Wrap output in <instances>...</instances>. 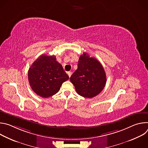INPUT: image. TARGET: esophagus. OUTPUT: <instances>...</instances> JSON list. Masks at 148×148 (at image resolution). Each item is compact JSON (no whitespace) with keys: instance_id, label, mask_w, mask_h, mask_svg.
<instances>
[{"instance_id":"esophagus-1","label":"esophagus","mask_w":148,"mask_h":148,"mask_svg":"<svg viewBox=\"0 0 148 148\" xmlns=\"http://www.w3.org/2000/svg\"><path fill=\"white\" fill-rule=\"evenodd\" d=\"M68 75H69V77H71V74H72V72L71 71H69V72H68Z\"/></svg>"}]
</instances>
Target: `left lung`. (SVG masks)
Returning <instances> with one entry per match:
<instances>
[{"label": "left lung", "instance_id": "8db88e82", "mask_svg": "<svg viewBox=\"0 0 148 148\" xmlns=\"http://www.w3.org/2000/svg\"><path fill=\"white\" fill-rule=\"evenodd\" d=\"M106 74L101 63L87 53L79 58L78 68L70 81L79 95L91 98L99 94L106 84Z\"/></svg>", "mask_w": 148, "mask_h": 148}]
</instances>
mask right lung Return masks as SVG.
<instances>
[{
	"mask_svg": "<svg viewBox=\"0 0 148 148\" xmlns=\"http://www.w3.org/2000/svg\"><path fill=\"white\" fill-rule=\"evenodd\" d=\"M69 77L55 56L43 54L32 64L28 71V79L33 91L48 98L58 92L62 84Z\"/></svg>",
	"mask_w": 148,
	"mask_h": 148,
	"instance_id": "obj_1",
	"label": "right lung"
}]
</instances>
